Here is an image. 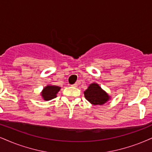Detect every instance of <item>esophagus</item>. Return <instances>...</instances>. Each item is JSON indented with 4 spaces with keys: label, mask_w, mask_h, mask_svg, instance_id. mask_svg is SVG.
<instances>
[{
    "label": "esophagus",
    "mask_w": 152,
    "mask_h": 152,
    "mask_svg": "<svg viewBox=\"0 0 152 152\" xmlns=\"http://www.w3.org/2000/svg\"><path fill=\"white\" fill-rule=\"evenodd\" d=\"M71 86H72V87H77V83L74 84V85H72Z\"/></svg>",
    "instance_id": "1"
}]
</instances>
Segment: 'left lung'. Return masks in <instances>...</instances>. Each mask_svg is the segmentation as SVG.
I'll use <instances>...</instances> for the list:
<instances>
[{
  "label": "left lung",
  "instance_id": "left-lung-1",
  "mask_svg": "<svg viewBox=\"0 0 152 152\" xmlns=\"http://www.w3.org/2000/svg\"><path fill=\"white\" fill-rule=\"evenodd\" d=\"M87 100L93 105H103L110 99V96L96 83H92L84 91Z\"/></svg>",
  "mask_w": 152,
  "mask_h": 152
}]
</instances>
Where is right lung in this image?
<instances>
[{
    "instance_id": "1",
    "label": "right lung",
    "mask_w": 152,
    "mask_h": 152,
    "mask_svg": "<svg viewBox=\"0 0 152 152\" xmlns=\"http://www.w3.org/2000/svg\"><path fill=\"white\" fill-rule=\"evenodd\" d=\"M60 89H61V87L58 86L47 85L44 88L41 94L44 100L49 101L57 96V94Z\"/></svg>"
}]
</instances>
